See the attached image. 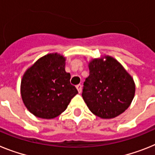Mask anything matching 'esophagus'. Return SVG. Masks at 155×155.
Returning <instances> with one entry per match:
<instances>
[{
    "instance_id": "obj_1",
    "label": "esophagus",
    "mask_w": 155,
    "mask_h": 155,
    "mask_svg": "<svg viewBox=\"0 0 155 155\" xmlns=\"http://www.w3.org/2000/svg\"><path fill=\"white\" fill-rule=\"evenodd\" d=\"M76 89H77L78 92H79V94H80V93L82 92V85L81 84H79V85L76 86Z\"/></svg>"
}]
</instances>
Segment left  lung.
I'll use <instances>...</instances> for the list:
<instances>
[{"instance_id": "1", "label": "left lung", "mask_w": 155, "mask_h": 155, "mask_svg": "<svg viewBox=\"0 0 155 155\" xmlns=\"http://www.w3.org/2000/svg\"><path fill=\"white\" fill-rule=\"evenodd\" d=\"M88 66L90 75L83 83L82 96L89 109L101 118L124 112L135 94L132 76L111 56L93 59Z\"/></svg>"}]
</instances>
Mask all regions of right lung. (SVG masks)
<instances>
[{
  "mask_svg": "<svg viewBox=\"0 0 155 155\" xmlns=\"http://www.w3.org/2000/svg\"><path fill=\"white\" fill-rule=\"evenodd\" d=\"M65 58L48 54L26 70L21 82V95L27 109L35 116L51 119L58 116L78 94L65 72Z\"/></svg>",
  "mask_w": 155,
  "mask_h": 155,
  "instance_id": "right-lung-1",
  "label": "right lung"
}]
</instances>
